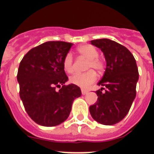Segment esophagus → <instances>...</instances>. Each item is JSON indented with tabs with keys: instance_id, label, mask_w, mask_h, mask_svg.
I'll use <instances>...</instances> for the list:
<instances>
[{
	"instance_id": "1",
	"label": "esophagus",
	"mask_w": 154,
	"mask_h": 154,
	"mask_svg": "<svg viewBox=\"0 0 154 154\" xmlns=\"http://www.w3.org/2000/svg\"><path fill=\"white\" fill-rule=\"evenodd\" d=\"M81 91H82V95H86V94L88 93V90H86V89H82Z\"/></svg>"
}]
</instances>
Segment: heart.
Segmentation results:
<instances>
[{"label": "heart", "mask_w": 154, "mask_h": 154, "mask_svg": "<svg viewBox=\"0 0 154 154\" xmlns=\"http://www.w3.org/2000/svg\"><path fill=\"white\" fill-rule=\"evenodd\" d=\"M77 51L80 55L88 59L87 69H94L101 72L104 69L105 63L99 57V51L95 46L91 45H83L77 48ZM64 70L68 73L73 72V58L71 53H68L63 59ZM97 79L96 73L93 70H89L84 73H76L70 77V82L82 89L89 88Z\"/></svg>", "instance_id": "1"}]
</instances>
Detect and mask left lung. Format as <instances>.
Wrapping results in <instances>:
<instances>
[{"label": "left lung", "instance_id": "obj_1", "mask_svg": "<svg viewBox=\"0 0 154 154\" xmlns=\"http://www.w3.org/2000/svg\"><path fill=\"white\" fill-rule=\"evenodd\" d=\"M100 48L106 61V68L98 85L104 88L96 91L97 102L89 106L96 122L111 126L120 122L128 113L136 97L139 79L138 68L133 54L125 46L107 38L91 41Z\"/></svg>", "mask_w": 154, "mask_h": 154}]
</instances>
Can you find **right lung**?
Instances as JSON below:
<instances>
[{
    "instance_id": "right-lung-1",
    "label": "right lung",
    "mask_w": 154,
    "mask_h": 154,
    "mask_svg": "<svg viewBox=\"0 0 154 154\" xmlns=\"http://www.w3.org/2000/svg\"><path fill=\"white\" fill-rule=\"evenodd\" d=\"M73 44L53 41L31 48L19 65L20 97L31 119L44 126H55L69 117L74 99L82 95L68 77L63 59ZM58 88L60 90L57 91Z\"/></svg>"
}]
</instances>
